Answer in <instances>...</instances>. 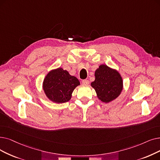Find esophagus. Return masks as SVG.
I'll return each instance as SVG.
<instances>
[{"label":"esophagus","instance_id":"obj_1","mask_svg":"<svg viewBox=\"0 0 160 160\" xmlns=\"http://www.w3.org/2000/svg\"><path fill=\"white\" fill-rule=\"evenodd\" d=\"M82 82V84H84V85H88L89 83V80H83Z\"/></svg>","mask_w":160,"mask_h":160}]
</instances>
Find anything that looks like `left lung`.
<instances>
[{
    "instance_id": "obj_1",
    "label": "left lung",
    "mask_w": 160,
    "mask_h": 160,
    "mask_svg": "<svg viewBox=\"0 0 160 160\" xmlns=\"http://www.w3.org/2000/svg\"><path fill=\"white\" fill-rule=\"evenodd\" d=\"M95 77L91 86L102 102L108 103L120 95L123 89V80L120 73L115 69L106 65H101L95 72Z\"/></svg>"
}]
</instances>
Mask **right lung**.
Here are the masks:
<instances>
[{
	"label": "right lung",
	"mask_w": 160,
	"mask_h": 160,
	"mask_svg": "<svg viewBox=\"0 0 160 160\" xmlns=\"http://www.w3.org/2000/svg\"><path fill=\"white\" fill-rule=\"evenodd\" d=\"M79 85L80 82L77 78L59 67L52 70L46 76L43 82V89L50 101L63 103L71 99L74 89Z\"/></svg>",
	"instance_id": "add662e5"
}]
</instances>
